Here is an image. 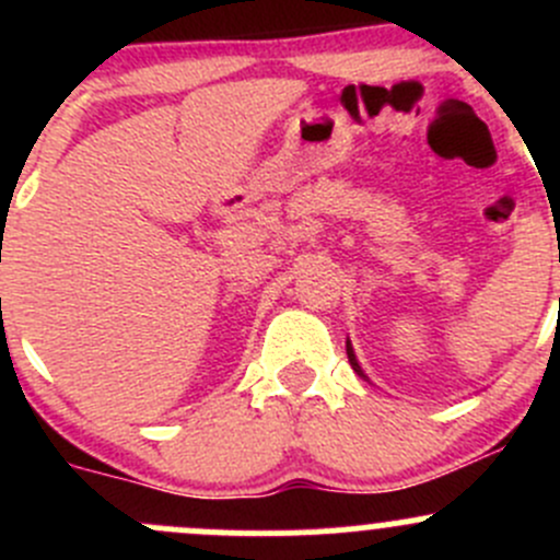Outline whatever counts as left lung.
<instances>
[{
  "label": "left lung",
  "mask_w": 560,
  "mask_h": 560,
  "mask_svg": "<svg viewBox=\"0 0 560 560\" xmlns=\"http://www.w3.org/2000/svg\"><path fill=\"white\" fill-rule=\"evenodd\" d=\"M347 354H349V363H352L354 374H358V376H365V374H363V369H360L358 358H354V352H352V343H349V341H347Z\"/></svg>",
  "instance_id": "obj_1"
}]
</instances>
